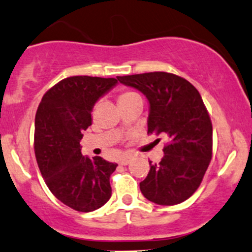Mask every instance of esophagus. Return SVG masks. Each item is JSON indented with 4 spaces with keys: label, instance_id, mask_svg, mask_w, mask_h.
I'll use <instances>...</instances> for the list:
<instances>
[{
    "label": "esophagus",
    "instance_id": "esophagus-1",
    "mask_svg": "<svg viewBox=\"0 0 252 252\" xmlns=\"http://www.w3.org/2000/svg\"><path fill=\"white\" fill-rule=\"evenodd\" d=\"M132 159H133L132 156H129V155L123 156V157L120 158V164L121 165H128V164L131 163Z\"/></svg>",
    "mask_w": 252,
    "mask_h": 252
}]
</instances>
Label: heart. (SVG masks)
I'll return each instance as SVG.
<instances>
[{
  "instance_id": "obj_1",
  "label": "heart",
  "mask_w": 252,
  "mask_h": 252,
  "mask_svg": "<svg viewBox=\"0 0 252 252\" xmlns=\"http://www.w3.org/2000/svg\"><path fill=\"white\" fill-rule=\"evenodd\" d=\"M136 92H132V91H123L121 92L120 95H119V103H122L124 101L129 100V98H131L133 96H137Z\"/></svg>"
}]
</instances>
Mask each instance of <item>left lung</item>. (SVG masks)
I'll return each instance as SVG.
<instances>
[{
  "instance_id": "8db88e82",
  "label": "left lung",
  "mask_w": 252,
  "mask_h": 252,
  "mask_svg": "<svg viewBox=\"0 0 252 252\" xmlns=\"http://www.w3.org/2000/svg\"><path fill=\"white\" fill-rule=\"evenodd\" d=\"M138 89L150 103L148 133L168 139L164 157L150 161L148 177L139 183L143 195L163 206L178 205L199 189L213 155V126L197 89L167 72L117 76ZM160 141V138H159Z\"/></svg>"
}]
</instances>
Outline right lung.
<instances>
[{"label": "right lung", "mask_w": 252, "mask_h": 252, "mask_svg": "<svg viewBox=\"0 0 252 252\" xmlns=\"http://www.w3.org/2000/svg\"><path fill=\"white\" fill-rule=\"evenodd\" d=\"M117 84L115 78L76 75L44 94L34 120V155L45 184L57 199L78 212H93L111 196L110 176L117 164L81 154L82 131L92 109Z\"/></svg>", "instance_id": "obj_1"}]
</instances>
